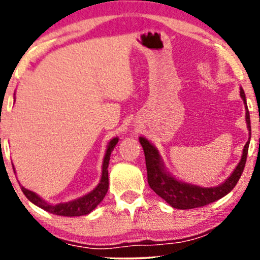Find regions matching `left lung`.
<instances>
[{"mask_svg": "<svg viewBox=\"0 0 260 260\" xmlns=\"http://www.w3.org/2000/svg\"><path fill=\"white\" fill-rule=\"evenodd\" d=\"M240 95L242 98L244 105H246V122L247 128L249 131V138L243 148L241 161L236 166V169L234 170L231 176L222 184H220V186L205 188L196 186V184L187 183V182H182L180 180H176L174 176L170 175L165 170V165H164V161L161 159L157 149L151 143H149L148 139L143 138V137L139 138V143L142 144L145 155L149 186H150L151 189L157 196L161 197L166 203H169L172 208L193 209L204 207V205L210 204V203L225 197L237 184V182L243 172L244 165H246L250 140L249 111L246 103V94H244L242 88H241Z\"/></svg>", "mask_w": 260, "mask_h": 260, "instance_id": "1", "label": "left lung"}]
</instances>
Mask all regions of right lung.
Masks as SVG:
<instances>
[{
  "label": "right lung",
  "mask_w": 260,
  "mask_h": 260,
  "mask_svg": "<svg viewBox=\"0 0 260 260\" xmlns=\"http://www.w3.org/2000/svg\"><path fill=\"white\" fill-rule=\"evenodd\" d=\"M118 143V138H112L110 140L109 145H107L105 157H104L103 162V175H101V180L96 187L89 192L88 194L80 197L78 199H74V201L67 202V203H59V204H50V203L45 202L44 199H41L37 193L31 192V190L26 189L22 186V190L24 193L26 198L29 199L31 203H34L35 205L39 208L44 209V210L49 211V213L55 214V215H61V216H82L86 215V214L91 213L98 205L100 204L101 201L104 199V197L106 196L107 189H109V161L110 156L113 148L116 147V144ZM14 170V169H13Z\"/></svg>",
  "instance_id": "1"
}]
</instances>
